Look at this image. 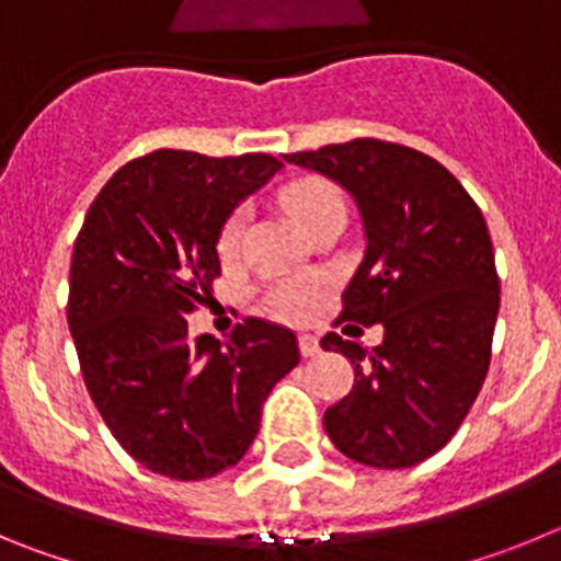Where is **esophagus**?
<instances>
[{
	"label": "esophagus",
	"mask_w": 561,
	"mask_h": 561,
	"mask_svg": "<svg viewBox=\"0 0 561 561\" xmlns=\"http://www.w3.org/2000/svg\"><path fill=\"white\" fill-rule=\"evenodd\" d=\"M300 354L306 356V359H311V356H317L320 354V342H317V336H311V334H300Z\"/></svg>",
	"instance_id": "1"
}]
</instances>
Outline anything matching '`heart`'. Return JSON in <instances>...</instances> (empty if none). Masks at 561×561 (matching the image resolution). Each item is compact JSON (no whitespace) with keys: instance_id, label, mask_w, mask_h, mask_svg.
<instances>
[{"instance_id":"1","label":"heart","mask_w":561,"mask_h":561,"mask_svg":"<svg viewBox=\"0 0 561 561\" xmlns=\"http://www.w3.org/2000/svg\"><path fill=\"white\" fill-rule=\"evenodd\" d=\"M284 205L306 232L314 230L320 221L345 213V199H342L340 187H336L334 182L323 180V176H304V180L291 182L284 191ZM244 225V207H236V210L225 219V225H221L216 247H219V255L225 257V261L236 257L238 250H241ZM320 300H323V284H320L317 277H291V280L277 284L275 289L270 291L272 311L286 317V320H295V323L311 317V311L317 309Z\"/></svg>"}]
</instances>
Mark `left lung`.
Segmentation results:
<instances>
[{
    "label": "left lung",
    "instance_id": "8db88e82",
    "mask_svg": "<svg viewBox=\"0 0 561 561\" xmlns=\"http://www.w3.org/2000/svg\"><path fill=\"white\" fill-rule=\"evenodd\" d=\"M340 182L365 221V257L334 320L385 325L376 348L320 340L354 365V390L325 410L342 455L404 469L438 453L483 388L500 309V277L483 213L438 160L359 137L286 153Z\"/></svg>",
    "mask_w": 561,
    "mask_h": 561
}]
</instances>
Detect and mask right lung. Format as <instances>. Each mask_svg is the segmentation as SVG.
Wrapping results in <instances>:
<instances>
[{"label": "right lung", "mask_w": 561, "mask_h": 561, "mask_svg": "<svg viewBox=\"0 0 561 561\" xmlns=\"http://www.w3.org/2000/svg\"><path fill=\"white\" fill-rule=\"evenodd\" d=\"M280 168L272 153L160 148L126 162L87 210L67 323L98 413L151 472L205 480L236 466L264 399L300 362L295 331L261 317L227 342L191 336L185 320L221 275L225 219Z\"/></svg>", "instance_id": "obj_1"}]
</instances>
